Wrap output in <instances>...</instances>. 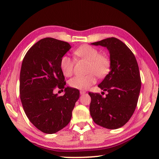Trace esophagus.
Returning a JSON list of instances; mask_svg holds the SVG:
<instances>
[{"label":"esophagus","mask_w":159,"mask_h":159,"mask_svg":"<svg viewBox=\"0 0 159 159\" xmlns=\"http://www.w3.org/2000/svg\"><path fill=\"white\" fill-rule=\"evenodd\" d=\"M86 93V92L85 91H80V95H83V94H85Z\"/></svg>","instance_id":"obj_1"}]
</instances>
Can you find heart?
Segmentation results:
<instances>
[{
	"instance_id": "b5f03b06",
	"label": "heart",
	"mask_w": 159,
	"mask_h": 159,
	"mask_svg": "<svg viewBox=\"0 0 159 159\" xmlns=\"http://www.w3.org/2000/svg\"><path fill=\"white\" fill-rule=\"evenodd\" d=\"M74 55L80 59L88 61V72L86 76H76L71 79L69 85L72 88L85 90L87 89L96 82V76L104 77L110 70V60L106 55H100L99 50L96 48L83 45L74 50ZM74 66V59L64 55L60 61V68L64 76H70L73 73Z\"/></svg>"
}]
</instances>
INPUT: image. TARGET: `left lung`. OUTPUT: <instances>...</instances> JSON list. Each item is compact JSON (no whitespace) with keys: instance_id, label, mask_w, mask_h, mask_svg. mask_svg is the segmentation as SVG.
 Listing matches in <instances>:
<instances>
[{"instance_id":"obj_1","label":"left lung","mask_w":159,"mask_h":159,"mask_svg":"<svg viewBox=\"0 0 159 159\" xmlns=\"http://www.w3.org/2000/svg\"><path fill=\"white\" fill-rule=\"evenodd\" d=\"M92 44L106 47L111 63L110 72L98 85L108 92L106 97L89 93L90 115L99 126L117 129L128 122L137 107L141 85L139 66L134 54L120 39L107 38Z\"/></svg>"}]
</instances>
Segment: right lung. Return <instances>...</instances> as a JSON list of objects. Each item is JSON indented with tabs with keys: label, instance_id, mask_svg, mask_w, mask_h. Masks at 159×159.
<instances>
[{
	"label": "right lung",
	"instance_id": "obj_1",
	"mask_svg": "<svg viewBox=\"0 0 159 159\" xmlns=\"http://www.w3.org/2000/svg\"><path fill=\"white\" fill-rule=\"evenodd\" d=\"M71 48L67 42L51 38L40 39L30 48L22 61L20 74V94L24 111L30 121L46 134L66 127L71 120L80 92L66 87L60 68L61 57ZM64 89L62 97L53 91Z\"/></svg>",
	"mask_w": 159,
	"mask_h": 159
}]
</instances>
